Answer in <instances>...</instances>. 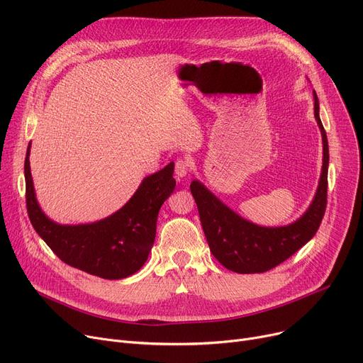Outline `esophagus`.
<instances>
[{
	"instance_id": "obj_1",
	"label": "esophagus",
	"mask_w": 363,
	"mask_h": 363,
	"mask_svg": "<svg viewBox=\"0 0 363 363\" xmlns=\"http://www.w3.org/2000/svg\"><path fill=\"white\" fill-rule=\"evenodd\" d=\"M191 172V162L188 159H178L175 162V175L178 179L186 177Z\"/></svg>"
}]
</instances>
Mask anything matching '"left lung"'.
Returning <instances> with one entry per match:
<instances>
[{
	"instance_id": "obj_1",
	"label": "left lung",
	"mask_w": 363,
	"mask_h": 363,
	"mask_svg": "<svg viewBox=\"0 0 363 363\" xmlns=\"http://www.w3.org/2000/svg\"><path fill=\"white\" fill-rule=\"evenodd\" d=\"M313 99L315 118L322 133L323 163L315 199L300 219L287 226H259L233 212L199 181L189 185L211 252L226 269L237 274L266 272L291 257L316 234L327 208L330 155L315 91Z\"/></svg>"
}]
</instances>
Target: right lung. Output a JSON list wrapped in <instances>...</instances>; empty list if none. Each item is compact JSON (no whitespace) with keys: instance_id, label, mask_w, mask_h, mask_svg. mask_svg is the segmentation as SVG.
I'll use <instances>...</instances> for the list:
<instances>
[{"instance_id":"add662e5","label":"right lung","mask_w":363,"mask_h":363,"mask_svg":"<svg viewBox=\"0 0 363 363\" xmlns=\"http://www.w3.org/2000/svg\"><path fill=\"white\" fill-rule=\"evenodd\" d=\"M25 159L26 207L33 230L65 263L104 279L135 274L148 259L156 238L157 215L174 193V163L144 178L137 193L111 216L86 225H59L38 206L29 166Z\"/></svg>"}]
</instances>
